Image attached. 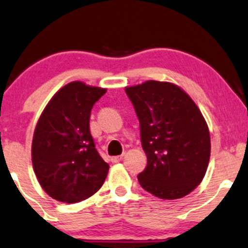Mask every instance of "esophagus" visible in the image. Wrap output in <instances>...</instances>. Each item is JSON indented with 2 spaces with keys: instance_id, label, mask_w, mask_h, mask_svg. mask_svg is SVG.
<instances>
[{
  "instance_id": "esophagus-1",
  "label": "esophagus",
  "mask_w": 248,
  "mask_h": 248,
  "mask_svg": "<svg viewBox=\"0 0 248 248\" xmlns=\"http://www.w3.org/2000/svg\"><path fill=\"white\" fill-rule=\"evenodd\" d=\"M122 158H123V156H114L111 158V162L112 163H118V162L122 161Z\"/></svg>"
}]
</instances>
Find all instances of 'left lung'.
Wrapping results in <instances>:
<instances>
[{
  "mask_svg": "<svg viewBox=\"0 0 248 248\" xmlns=\"http://www.w3.org/2000/svg\"><path fill=\"white\" fill-rule=\"evenodd\" d=\"M140 119L148 164L138 175L143 189L164 200L188 195L203 180L210 157L206 119L185 90L148 80L125 87Z\"/></svg>",
  "mask_w": 248,
  "mask_h": 248,
  "instance_id": "obj_1",
  "label": "left lung"
}]
</instances>
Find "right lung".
<instances>
[{
  "label": "right lung",
  "mask_w": 248,
  "mask_h": 248,
  "mask_svg": "<svg viewBox=\"0 0 248 248\" xmlns=\"http://www.w3.org/2000/svg\"><path fill=\"white\" fill-rule=\"evenodd\" d=\"M106 89L82 81L65 85L42 111L31 142V163L52 199L76 203L97 193L108 176L90 132V116Z\"/></svg>",
  "instance_id": "obj_1"
}]
</instances>
